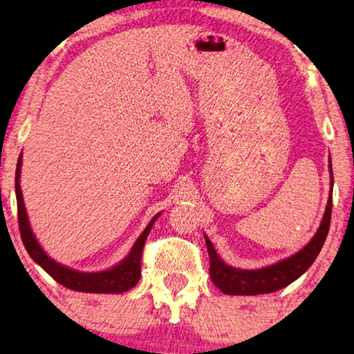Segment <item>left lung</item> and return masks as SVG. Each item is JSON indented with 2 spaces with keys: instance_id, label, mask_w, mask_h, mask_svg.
Masks as SVG:
<instances>
[{
  "instance_id": "left-lung-1",
  "label": "left lung",
  "mask_w": 354,
  "mask_h": 354,
  "mask_svg": "<svg viewBox=\"0 0 354 354\" xmlns=\"http://www.w3.org/2000/svg\"><path fill=\"white\" fill-rule=\"evenodd\" d=\"M328 172H330V193H328V200L326 206V212H324L321 225L309 243L290 256L287 259L279 261V263L266 266L261 269H236L234 266L225 264L217 254L214 246H212L211 240L205 235L207 253H209L211 266L209 274L212 282L221 292L225 295H263V293H272L277 290L287 287L292 282H295L298 277L306 272L311 268V264L316 261L319 251L322 250L324 241L327 239L328 227H330V216H332V190H333V172H332V159L328 156Z\"/></svg>"
}]
</instances>
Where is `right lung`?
<instances>
[{"label": "right lung", "instance_id": "add662e5", "mask_svg": "<svg viewBox=\"0 0 354 354\" xmlns=\"http://www.w3.org/2000/svg\"><path fill=\"white\" fill-rule=\"evenodd\" d=\"M21 166H22V154L19 156L17 169H16V198H17V217H19V230H21L22 243L26 246L27 253L30 258L40 266L43 270H46L57 283L64 285L66 288L75 290V292L84 293H124L137 285L140 280V259H142V251L147 241V236L151 232V227L161 212L149 221L147 229L142 232L135 241L129 254L113 268L100 270V272H82L67 268V266L56 263L50 256L45 253L41 245L38 243L37 236L33 235L30 222L27 217V209L24 205V196L21 190Z\"/></svg>", "mask_w": 354, "mask_h": 354}]
</instances>
